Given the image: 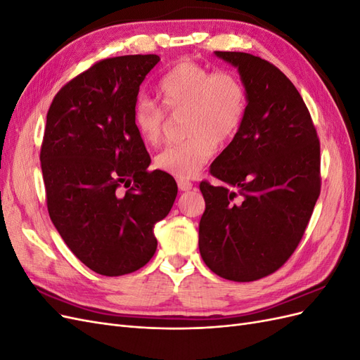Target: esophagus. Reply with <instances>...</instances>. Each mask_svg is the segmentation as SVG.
I'll return each instance as SVG.
<instances>
[{
	"label": "esophagus",
	"instance_id": "esophagus-1",
	"mask_svg": "<svg viewBox=\"0 0 360 360\" xmlns=\"http://www.w3.org/2000/svg\"><path fill=\"white\" fill-rule=\"evenodd\" d=\"M177 184H179V189L180 191H184V192H188V191H191L192 189V181H189V180H184V179H180V180H177Z\"/></svg>",
	"mask_w": 360,
	"mask_h": 360
}]
</instances>
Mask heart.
I'll list each match as a JSON object with an SVG mask.
<instances>
[{
  "label": "heart",
  "instance_id": "obj_1",
  "mask_svg": "<svg viewBox=\"0 0 360 360\" xmlns=\"http://www.w3.org/2000/svg\"><path fill=\"white\" fill-rule=\"evenodd\" d=\"M162 107L171 115L184 114L183 132L188 138L158 155V169L177 179H191L214 155L238 135L248 114L245 82L233 72H214L193 60H180L162 76L158 85ZM151 101L134 106L132 123L146 144L162 143L167 115Z\"/></svg>",
  "mask_w": 360,
  "mask_h": 360
}]
</instances>
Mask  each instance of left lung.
I'll list each match as a JSON object with an SVG mask.
<instances>
[{
  "label": "left lung",
  "mask_w": 360,
  "mask_h": 360,
  "mask_svg": "<svg viewBox=\"0 0 360 360\" xmlns=\"http://www.w3.org/2000/svg\"><path fill=\"white\" fill-rule=\"evenodd\" d=\"M216 56L238 69L249 105L240 132L210 167L225 184L200 183L198 243L216 275L250 282L284 266L302 240L320 197V141L302 96L275 64L246 52Z\"/></svg>",
  "instance_id": "8db88e82"
}]
</instances>
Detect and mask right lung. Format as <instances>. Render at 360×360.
Returning <instances> with one entry per match:
<instances>
[{"label": "right lung", "mask_w": 360, "mask_h": 360, "mask_svg": "<svg viewBox=\"0 0 360 360\" xmlns=\"http://www.w3.org/2000/svg\"><path fill=\"white\" fill-rule=\"evenodd\" d=\"M159 56L94 63L53 97L40 148L46 205L64 243L93 271L122 276L155 255L153 226L177 197L169 174L148 171L132 123L139 85Z\"/></svg>", "instance_id": "add662e5"}]
</instances>
